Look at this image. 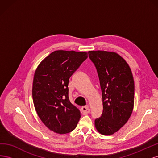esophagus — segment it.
Listing matches in <instances>:
<instances>
[{
	"label": "esophagus",
	"instance_id": "esophagus-1",
	"mask_svg": "<svg viewBox=\"0 0 158 158\" xmlns=\"http://www.w3.org/2000/svg\"><path fill=\"white\" fill-rule=\"evenodd\" d=\"M81 110H82V113L83 114H87L90 111V109L88 106H84L82 107Z\"/></svg>",
	"mask_w": 158,
	"mask_h": 158
}]
</instances>
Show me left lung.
<instances>
[{"instance_id": "8db88e82", "label": "left lung", "mask_w": 158, "mask_h": 158, "mask_svg": "<svg viewBox=\"0 0 158 158\" xmlns=\"http://www.w3.org/2000/svg\"><path fill=\"white\" fill-rule=\"evenodd\" d=\"M102 92L103 113L95 127L103 135H112L125 125L133 111L135 82L126 60L115 52L89 51Z\"/></svg>"}]
</instances>
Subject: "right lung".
Masks as SVG:
<instances>
[{
    "instance_id": "obj_1",
    "label": "right lung",
    "mask_w": 158,
    "mask_h": 158,
    "mask_svg": "<svg viewBox=\"0 0 158 158\" xmlns=\"http://www.w3.org/2000/svg\"><path fill=\"white\" fill-rule=\"evenodd\" d=\"M87 58L86 52L55 51L35 70L33 104L41 121L54 132L69 133L77 126L81 114L70 102L68 86L70 76Z\"/></svg>"
}]
</instances>
